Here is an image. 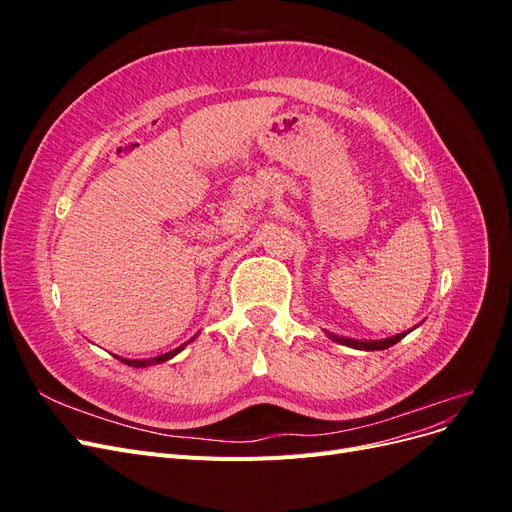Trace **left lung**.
I'll list each match as a JSON object with an SVG mask.
<instances>
[{
  "label": "left lung",
  "instance_id": "1",
  "mask_svg": "<svg viewBox=\"0 0 512 512\" xmlns=\"http://www.w3.org/2000/svg\"><path fill=\"white\" fill-rule=\"evenodd\" d=\"M416 327H418V324H416ZM410 331L397 333V335L386 337V339H352V337H344V335H335L331 331H324V333H327L329 339H333V342L348 346V348H354V350H386V348H391L393 344H397L399 339H404Z\"/></svg>",
  "mask_w": 512,
  "mask_h": 512
}]
</instances>
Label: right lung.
I'll use <instances>...</instances> for the list:
<instances>
[{"instance_id": "add662e5", "label": "right lung", "mask_w": 512, "mask_h": 512, "mask_svg": "<svg viewBox=\"0 0 512 512\" xmlns=\"http://www.w3.org/2000/svg\"><path fill=\"white\" fill-rule=\"evenodd\" d=\"M194 337H198V333H196ZM194 337L190 339V342L181 344V346H179V348H175V350L164 352V354H160V356H153V359H121V356H117V359H119L121 363L130 365V367H149V365H158V363H164V361H168V359H173L175 354H179V352H181L185 346H188V344H192V342H194Z\"/></svg>"}]
</instances>
